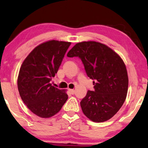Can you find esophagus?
Returning <instances> with one entry per match:
<instances>
[{
  "label": "esophagus",
  "instance_id": "34e87169",
  "mask_svg": "<svg viewBox=\"0 0 148 148\" xmlns=\"http://www.w3.org/2000/svg\"><path fill=\"white\" fill-rule=\"evenodd\" d=\"M69 92L71 93L72 94H74L75 93V90L74 89H69Z\"/></svg>",
  "mask_w": 148,
  "mask_h": 148
}]
</instances>
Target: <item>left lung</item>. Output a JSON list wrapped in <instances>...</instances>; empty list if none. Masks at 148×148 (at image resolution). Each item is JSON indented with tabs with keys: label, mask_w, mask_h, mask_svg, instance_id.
<instances>
[{
	"label": "left lung",
	"mask_w": 148,
	"mask_h": 148,
	"mask_svg": "<svg viewBox=\"0 0 148 148\" xmlns=\"http://www.w3.org/2000/svg\"><path fill=\"white\" fill-rule=\"evenodd\" d=\"M67 56H78L93 82L94 91L88 90L82 100L83 113L94 122L110 120L122 106L127 96L128 76L122 58L106 45L96 41L77 43Z\"/></svg>",
	"instance_id": "1"
}]
</instances>
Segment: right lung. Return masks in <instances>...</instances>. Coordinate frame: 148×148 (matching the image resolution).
I'll list each match as a JSON object with an SVG mask.
<instances>
[{"label":"right lung","instance_id":"1","mask_svg":"<svg viewBox=\"0 0 148 148\" xmlns=\"http://www.w3.org/2000/svg\"><path fill=\"white\" fill-rule=\"evenodd\" d=\"M71 42L51 40L35 47L22 64L17 86L23 102L33 114L48 118L56 114L68 100L66 90L52 86Z\"/></svg>","mask_w":148,"mask_h":148}]
</instances>
